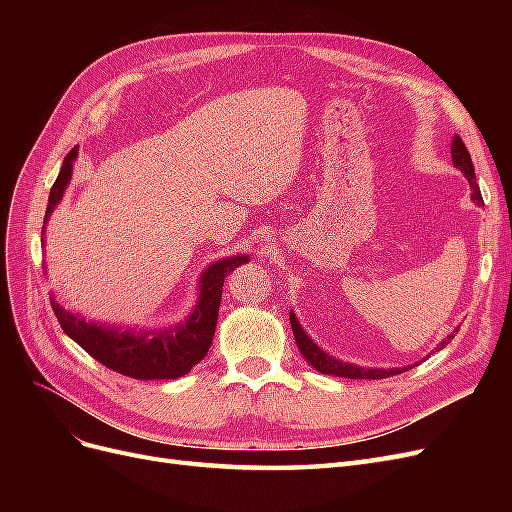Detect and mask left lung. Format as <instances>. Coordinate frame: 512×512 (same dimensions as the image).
I'll return each mask as SVG.
<instances>
[{
	"label": "left lung",
	"instance_id": "8db88e82",
	"mask_svg": "<svg viewBox=\"0 0 512 512\" xmlns=\"http://www.w3.org/2000/svg\"><path fill=\"white\" fill-rule=\"evenodd\" d=\"M451 153H453V164L455 168H459L463 175H466L470 188H472V200L478 205L483 207V196H480V190L476 185V177H474V164H472V158L470 153L466 149V145H463L461 138L455 134L453 136V145H451ZM290 327H292V333H294V339H297V346L301 350V354L305 356V361L312 365L316 371H320V374H327V376H337V378H350V380H380V378H391V376H397L401 374V371H408L412 369L410 365L408 367H359L354 363H344L335 359L333 354H329L327 350H322L312 337H309L305 333V329L301 327V322L297 320V314L292 312L290 309ZM459 331V329H457ZM453 335H448L446 339H442V342L438 344L436 352L442 350L446 344H451Z\"/></svg>",
	"mask_w": 512,
	"mask_h": 512
}]
</instances>
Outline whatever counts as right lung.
Masks as SVG:
<instances>
[{"mask_svg": "<svg viewBox=\"0 0 512 512\" xmlns=\"http://www.w3.org/2000/svg\"><path fill=\"white\" fill-rule=\"evenodd\" d=\"M76 156H79V147H74L68 153L64 166L59 170V177L51 188L49 207H46L42 226V245L46 222L61 203L72 179ZM245 262H250L247 254L226 256L211 262L200 273L196 305L192 307V312L188 318L170 324V327L121 329L119 324L111 327V324L104 322L85 320L64 305H59L53 294L51 305L64 333L104 367L136 380H175L188 374L196 363L207 356L213 342L215 324H218L224 280Z\"/></svg>", "mask_w": 512, "mask_h": 512, "instance_id": "obj_1", "label": "right lung"}]
</instances>
